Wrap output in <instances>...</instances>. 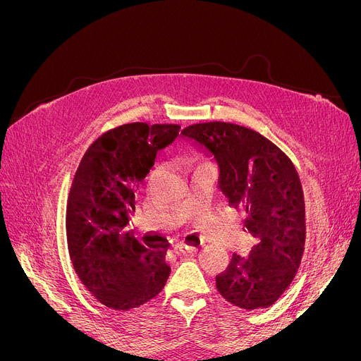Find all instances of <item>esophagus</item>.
Masks as SVG:
<instances>
[{"label":"esophagus","instance_id":"esophagus-1","mask_svg":"<svg viewBox=\"0 0 361 361\" xmlns=\"http://www.w3.org/2000/svg\"><path fill=\"white\" fill-rule=\"evenodd\" d=\"M197 250L194 245H185V244H178L174 245V253L176 255H188V253H194Z\"/></svg>","mask_w":361,"mask_h":361}]
</instances>
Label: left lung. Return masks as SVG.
I'll return each instance as SVG.
<instances>
[{
  "label": "left lung",
  "mask_w": 361,
  "mask_h": 361,
  "mask_svg": "<svg viewBox=\"0 0 361 361\" xmlns=\"http://www.w3.org/2000/svg\"><path fill=\"white\" fill-rule=\"evenodd\" d=\"M182 135L214 164L216 188L256 239L245 257L232 256L215 279L216 289L238 307L265 309L286 290L301 264L305 212L298 173L253 129L209 122L185 128Z\"/></svg>",
  "instance_id": "8db88e82"
}]
</instances>
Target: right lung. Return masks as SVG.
Returning a JSON list of instances; mask_svg holds the SVG:
<instances>
[{
    "mask_svg": "<svg viewBox=\"0 0 361 361\" xmlns=\"http://www.w3.org/2000/svg\"><path fill=\"white\" fill-rule=\"evenodd\" d=\"M179 130L140 122L114 128L94 141L76 170L66 214L69 253L84 286L110 309L138 307L170 276L162 251L141 245L126 226L138 182Z\"/></svg>",
    "mask_w": 361,
    "mask_h": 361,
    "instance_id": "add662e5",
    "label": "right lung"
}]
</instances>
